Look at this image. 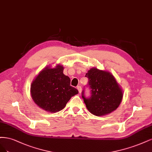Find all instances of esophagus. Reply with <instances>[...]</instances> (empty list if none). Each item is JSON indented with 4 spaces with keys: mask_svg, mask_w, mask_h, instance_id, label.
<instances>
[{
    "mask_svg": "<svg viewBox=\"0 0 152 152\" xmlns=\"http://www.w3.org/2000/svg\"><path fill=\"white\" fill-rule=\"evenodd\" d=\"M77 89L78 91H79L80 94H81V90H82V88H81V86H78L77 87Z\"/></svg>",
    "mask_w": 152,
    "mask_h": 152,
    "instance_id": "1",
    "label": "esophagus"
}]
</instances>
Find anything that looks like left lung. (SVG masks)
Wrapping results in <instances>:
<instances>
[{"label": "left lung", "mask_w": 152, "mask_h": 152, "mask_svg": "<svg viewBox=\"0 0 152 152\" xmlns=\"http://www.w3.org/2000/svg\"><path fill=\"white\" fill-rule=\"evenodd\" d=\"M85 76L89 80L91 96L86 99L83 91L82 97L90 113L103 116L118 108L123 97V90L110 72L92 67Z\"/></svg>", "instance_id": "8db88e82"}]
</instances>
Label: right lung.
Returning <instances> with one entry per match:
<instances>
[{
  "mask_svg": "<svg viewBox=\"0 0 152 152\" xmlns=\"http://www.w3.org/2000/svg\"><path fill=\"white\" fill-rule=\"evenodd\" d=\"M64 67L58 64L55 67L46 66L31 83L30 94L35 104L50 113L62 110L71 98L78 91L70 85L69 76L63 73Z\"/></svg>",
  "mask_w": 152,
  "mask_h": 152,
  "instance_id": "obj_1",
  "label": "right lung"
}]
</instances>
